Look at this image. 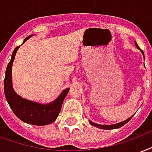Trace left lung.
<instances>
[{
	"instance_id": "1",
	"label": "left lung",
	"mask_w": 152,
	"mask_h": 152,
	"mask_svg": "<svg viewBox=\"0 0 152 152\" xmlns=\"http://www.w3.org/2000/svg\"><path fill=\"white\" fill-rule=\"evenodd\" d=\"M134 44H135L136 48H138L139 50H140L141 53L142 54V56H143V57H144V53H143V51H142V50L139 48V46H138V44H137V42H136L135 41H134ZM134 115H132V116L130 117L129 118L126 119L125 121H122V122H118V123H116V124H112V125H101V124H97V123H96V122H92L91 120H88V121H89V123H90L92 126H95V127L99 128V129H102V130H112V129H117V128L122 127V126H124L126 123H127V122L130 121V119L132 118V117Z\"/></svg>"
}]
</instances>
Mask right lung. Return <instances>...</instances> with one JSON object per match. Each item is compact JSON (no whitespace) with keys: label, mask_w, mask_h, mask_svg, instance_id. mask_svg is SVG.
<instances>
[{"label":"right lung","mask_w":152,"mask_h":152,"mask_svg":"<svg viewBox=\"0 0 152 152\" xmlns=\"http://www.w3.org/2000/svg\"><path fill=\"white\" fill-rule=\"evenodd\" d=\"M34 34L28 36L25 39L23 43L27 41ZM22 43V44H23ZM20 46L17 47L13 50L11 59L8 64L5 77L4 80V96L6 101L10 104V108L14 114L22 122L28 124L35 125V126H45L52 123L56 120L57 117L61 110L62 104L65 97L69 92L70 88H66L62 91L59 96L52 102L42 104L39 102H33L30 100L23 98L14 91L13 88L12 80V67L15 59V56Z\"/></svg>","instance_id":"1"}]
</instances>
